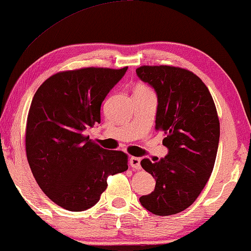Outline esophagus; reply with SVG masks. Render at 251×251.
<instances>
[{"instance_id":"esophagus-1","label":"esophagus","mask_w":251,"mask_h":251,"mask_svg":"<svg viewBox=\"0 0 251 251\" xmlns=\"http://www.w3.org/2000/svg\"><path fill=\"white\" fill-rule=\"evenodd\" d=\"M141 158H139V157H130L129 158V164H130V166L133 167L134 169H136V171H139V169H141L142 167H141Z\"/></svg>"}]
</instances>
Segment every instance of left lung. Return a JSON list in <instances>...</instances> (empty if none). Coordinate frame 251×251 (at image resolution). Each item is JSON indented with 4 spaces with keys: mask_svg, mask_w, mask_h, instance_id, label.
I'll return each instance as SVG.
<instances>
[{
    "mask_svg": "<svg viewBox=\"0 0 251 251\" xmlns=\"http://www.w3.org/2000/svg\"><path fill=\"white\" fill-rule=\"evenodd\" d=\"M136 74L157 95L155 129L163 131L168 154L142 167L155 178L154 192L139 198L157 216L178 214L196 201L214 168L219 120L209 91L192 72L167 65L141 66Z\"/></svg>",
    "mask_w": 251,
    "mask_h": 251,
    "instance_id": "obj_1",
    "label": "left lung"
}]
</instances>
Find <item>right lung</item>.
Masks as SVG:
<instances>
[{"label": "right lung", "instance_id": "right-lung-1", "mask_svg": "<svg viewBox=\"0 0 251 251\" xmlns=\"http://www.w3.org/2000/svg\"><path fill=\"white\" fill-rule=\"evenodd\" d=\"M126 71L61 72L33 97L25 134L27 161L43 193L64 209L93 207L107 188V177L128 168L125 152L106 151L85 136L100 123L101 103Z\"/></svg>", "mask_w": 251, "mask_h": 251}]
</instances>
